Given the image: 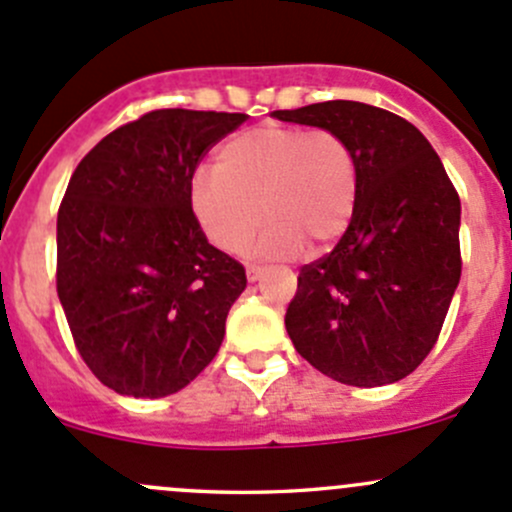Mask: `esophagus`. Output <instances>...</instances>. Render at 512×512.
I'll return each mask as SVG.
<instances>
[{
  "label": "esophagus",
  "mask_w": 512,
  "mask_h": 512,
  "mask_svg": "<svg viewBox=\"0 0 512 512\" xmlns=\"http://www.w3.org/2000/svg\"><path fill=\"white\" fill-rule=\"evenodd\" d=\"M265 267H260V265H250V267H247V280H250V282H257V280H260V277L262 275H265Z\"/></svg>",
  "instance_id": "esophagus-1"
}]
</instances>
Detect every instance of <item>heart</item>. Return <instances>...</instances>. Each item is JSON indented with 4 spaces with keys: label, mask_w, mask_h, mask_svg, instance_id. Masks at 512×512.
Segmentation results:
<instances>
[{
    "label": "heart",
    "mask_w": 512,
    "mask_h": 512,
    "mask_svg": "<svg viewBox=\"0 0 512 512\" xmlns=\"http://www.w3.org/2000/svg\"><path fill=\"white\" fill-rule=\"evenodd\" d=\"M359 193V165L347 138L329 128L262 123L223 143L215 170L190 180V208L208 240L237 255L262 215L270 227L260 255L334 245L347 232Z\"/></svg>",
    "instance_id": "heart-1"
}]
</instances>
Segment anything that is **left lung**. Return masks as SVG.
I'll list each match as a JSON object with an SVG mask.
<instances>
[{
	"instance_id": "obj_1",
	"label": "left lung",
	"mask_w": 512,
	"mask_h": 512,
	"mask_svg": "<svg viewBox=\"0 0 512 512\" xmlns=\"http://www.w3.org/2000/svg\"><path fill=\"white\" fill-rule=\"evenodd\" d=\"M337 131L359 165L356 208L329 255L299 270L285 327L329 379L384 386L426 359L461 280V200L421 131L359 101L272 113Z\"/></svg>"
}]
</instances>
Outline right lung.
Segmentation results:
<instances>
[{
    "label": "right lung",
    "instance_id": "1",
    "mask_svg": "<svg viewBox=\"0 0 512 512\" xmlns=\"http://www.w3.org/2000/svg\"><path fill=\"white\" fill-rule=\"evenodd\" d=\"M245 113L160 108L98 141L56 218V292L103 386L160 399L218 354L245 267L213 247L190 208L205 153Z\"/></svg>",
    "mask_w": 512,
    "mask_h": 512
}]
</instances>
